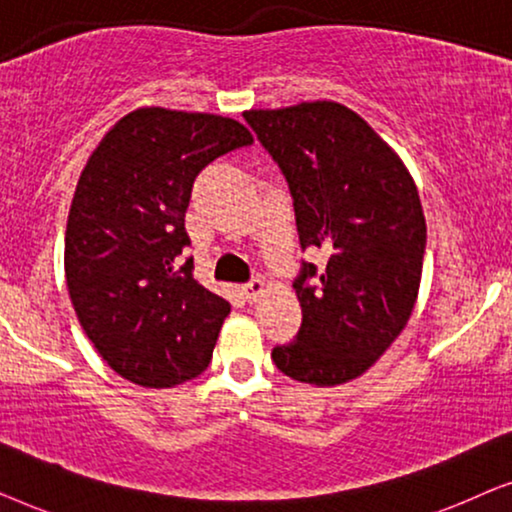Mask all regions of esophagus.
Listing matches in <instances>:
<instances>
[{"label":"esophagus","mask_w":512,"mask_h":512,"mask_svg":"<svg viewBox=\"0 0 512 512\" xmlns=\"http://www.w3.org/2000/svg\"><path fill=\"white\" fill-rule=\"evenodd\" d=\"M263 291H265V282H263V279H258V277L249 279V282L242 286V293H244V296H247L249 300L261 298V296H263Z\"/></svg>","instance_id":"obj_1"}]
</instances>
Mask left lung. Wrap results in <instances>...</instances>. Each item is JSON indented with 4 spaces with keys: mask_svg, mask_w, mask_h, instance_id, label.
I'll return each mask as SVG.
<instances>
[{
    "mask_svg": "<svg viewBox=\"0 0 512 512\" xmlns=\"http://www.w3.org/2000/svg\"><path fill=\"white\" fill-rule=\"evenodd\" d=\"M282 170L300 247L324 249L326 268L303 261L293 289L303 324L272 361L291 380L335 387L366 373L408 324L426 249L415 181L394 149L352 109L303 102L244 111Z\"/></svg>",
    "mask_w": 512,
    "mask_h": 512,
    "instance_id": "left-lung-1",
    "label": "left lung"
}]
</instances>
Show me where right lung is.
<instances>
[{
    "instance_id": "1",
    "label": "right lung",
    "mask_w": 512,
    "mask_h": 512,
    "mask_svg": "<svg viewBox=\"0 0 512 512\" xmlns=\"http://www.w3.org/2000/svg\"><path fill=\"white\" fill-rule=\"evenodd\" d=\"M251 142L233 118L144 107L83 167L67 219V289L90 342L125 380L167 389L212 361L230 305L193 277L184 219L195 177Z\"/></svg>"
}]
</instances>
